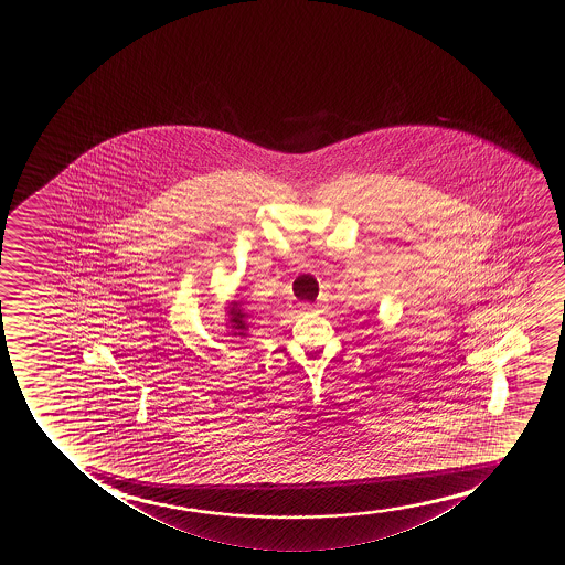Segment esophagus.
Returning <instances> with one entry per match:
<instances>
[{
  "instance_id": "esophagus-1",
  "label": "esophagus",
  "mask_w": 565,
  "mask_h": 565,
  "mask_svg": "<svg viewBox=\"0 0 565 565\" xmlns=\"http://www.w3.org/2000/svg\"><path fill=\"white\" fill-rule=\"evenodd\" d=\"M299 310H301V312H309V310H312V305H307V302H302L301 307H299Z\"/></svg>"
}]
</instances>
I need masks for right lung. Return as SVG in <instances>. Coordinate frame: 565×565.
<instances>
[{"mask_svg":"<svg viewBox=\"0 0 565 565\" xmlns=\"http://www.w3.org/2000/svg\"><path fill=\"white\" fill-rule=\"evenodd\" d=\"M227 322L225 326L232 330L230 335L239 340V338H247L248 335V320H250V310L245 309V302L232 301L227 307Z\"/></svg>","mask_w":565,"mask_h":565,"instance_id":"1","label":"right lung"}]
</instances>
